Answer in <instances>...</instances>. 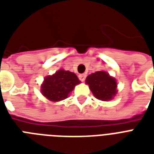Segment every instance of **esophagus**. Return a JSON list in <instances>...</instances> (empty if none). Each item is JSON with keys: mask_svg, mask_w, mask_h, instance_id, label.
<instances>
[{"mask_svg": "<svg viewBox=\"0 0 154 154\" xmlns=\"http://www.w3.org/2000/svg\"><path fill=\"white\" fill-rule=\"evenodd\" d=\"M79 79L81 82H85V80L86 78V75L85 74H80L79 75Z\"/></svg>", "mask_w": 154, "mask_h": 154, "instance_id": "1", "label": "esophagus"}]
</instances>
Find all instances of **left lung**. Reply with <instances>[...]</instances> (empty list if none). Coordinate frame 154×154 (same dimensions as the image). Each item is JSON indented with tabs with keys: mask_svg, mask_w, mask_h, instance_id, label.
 <instances>
[{
	"mask_svg": "<svg viewBox=\"0 0 154 154\" xmlns=\"http://www.w3.org/2000/svg\"><path fill=\"white\" fill-rule=\"evenodd\" d=\"M85 83L96 98L110 101L117 94V81L105 71H97L86 77Z\"/></svg>",
	"mask_w": 154,
	"mask_h": 154,
	"instance_id": "1",
	"label": "left lung"
}]
</instances>
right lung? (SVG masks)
<instances>
[{
  "instance_id": "add662e5",
  "label": "right lung",
  "mask_w": 154,
  "mask_h": 154,
  "mask_svg": "<svg viewBox=\"0 0 154 154\" xmlns=\"http://www.w3.org/2000/svg\"><path fill=\"white\" fill-rule=\"evenodd\" d=\"M81 82L74 72L60 69L45 78L41 86L42 94L51 101H60L68 97Z\"/></svg>"
}]
</instances>
